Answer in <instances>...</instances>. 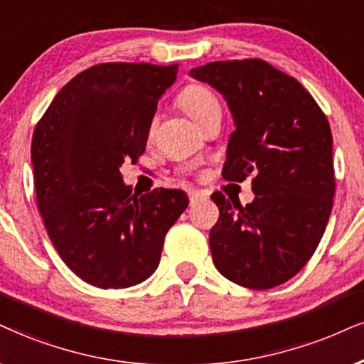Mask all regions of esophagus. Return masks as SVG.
I'll list each match as a JSON object with an SVG mask.
<instances>
[{
    "label": "esophagus",
    "mask_w": 364,
    "mask_h": 364,
    "mask_svg": "<svg viewBox=\"0 0 364 364\" xmlns=\"http://www.w3.org/2000/svg\"><path fill=\"white\" fill-rule=\"evenodd\" d=\"M205 199H208V196H205L204 192H200V191H192V192H189V200H191V205L199 204L200 200H205Z\"/></svg>",
    "instance_id": "esophagus-1"
}]
</instances>
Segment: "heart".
Returning a JSON list of instances; mask_svg holds the SVG:
<instances>
[{
    "label": "heart",
    "instance_id": "b5f03b06",
    "mask_svg": "<svg viewBox=\"0 0 364 364\" xmlns=\"http://www.w3.org/2000/svg\"><path fill=\"white\" fill-rule=\"evenodd\" d=\"M181 105L197 123H200L210 111L219 107V101L208 87L192 84V86L186 87L182 91Z\"/></svg>",
    "mask_w": 364,
    "mask_h": 364
}]
</instances>
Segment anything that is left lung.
<instances>
[{"label": "left lung", "mask_w": 364, "mask_h": 364, "mask_svg": "<svg viewBox=\"0 0 364 364\" xmlns=\"http://www.w3.org/2000/svg\"><path fill=\"white\" fill-rule=\"evenodd\" d=\"M189 75L223 94L235 121L223 177L253 175L255 199L245 208L221 192L210 196L219 208L209 232L213 262L246 289L282 285L311 259L333 209L327 118L297 79L262 58L210 62Z\"/></svg>", "instance_id": "1"}]
</instances>
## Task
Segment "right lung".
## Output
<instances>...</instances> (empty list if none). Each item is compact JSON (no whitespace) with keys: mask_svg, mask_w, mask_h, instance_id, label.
I'll list each match as a JSON object with an SVG mask.
<instances>
[{"mask_svg":"<svg viewBox=\"0 0 364 364\" xmlns=\"http://www.w3.org/2000/svg\"><path fill=\"white\" fill-rule=\"evenodd\" d=\"M177 64H100L65 84L31 138L38 210L53 246L100 289L141 284L165 235L189 205L178 189L138 197L119 167L145 151L151 119Z\"/></svg>","mask_w":364,"mask_h":364,"instance_id":"obj_1","label":"right lung"}]
</instances>
